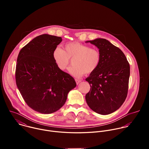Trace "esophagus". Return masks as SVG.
<instances>
[{
  "instance_id": "34e87169",
  "label": "esophagus",
  "mask_w": 149,
  "mask_h": 149,
  "mask_svg": "<svg viewBox=\"0 0 149 149\" xmlns=\"http://www.w3.org/2000/svg\"><path fill=\"white\" fill-rule=\"evenodd\" d=\"M75 81H76L77 84H79L81 82V80L78 79H75Z\"/></svg>"
}]
</instances>
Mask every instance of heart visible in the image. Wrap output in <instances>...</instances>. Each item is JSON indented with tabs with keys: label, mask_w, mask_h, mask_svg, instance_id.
<instances>
[{
	"label": "heart",
	"mask_w": 149,
	"mask_h": 149,
	"mask_svg": "<svg viewBox=\"0 0 149 149\" xmlns=\"http://www.w3.org/2000/svg\"><path fill=\"white\" fill-rule=\"evenodd\" d=\"M64 47L65 50L56 47L53 52L54 59L60 70L67 68L70 59L72 66L68 68V71L74 77H80L84 74H91L98 68L101 55L98 49L77 42L67 43Z\"/></svg>",
	"instance_id": "obj_1"
}]
</instances>
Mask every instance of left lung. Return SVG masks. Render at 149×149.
I'll list each match as a JSON object with an SVG mask.
<instances>
[{"label":"left lung","instance_id":"left-lung-1","mask_svg":"<svg viewBox=\"0 0 149 149\" xmlns=\"http://www.w3.org/2000/svg\"><path fill=\"white\" fill-rule=\"evenodd\" d=\"M86 42L99 49L101 60L97 70L86 79L91 86L86 100L92 110L107 115L118 110L127 97L129 63L122 51L107 39L97 38Z\"/></svg>","mask_w":149,"mask_h":149}]
</instances>
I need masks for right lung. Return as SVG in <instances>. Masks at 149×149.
Segmentation results:
<instances>
[{
	"label": "right lung",
	"instance_id": "add662e5",
	"mask_svg": "<svg viewBox=\"0 0 149 149\" xmlns=\"http://www.w3.org/2000/svg\"><path fill=\"white\" fill-rule=\"evenodd\" d=\"M62 40L61 37L39 35L21 49L17 58V87L29 107L42 114L61 109L77 86L73 77L58 68L53 58Z\"/></svg>",
	"mask_w": 149,
	"mask_h": 149
}]
</instances>
